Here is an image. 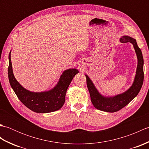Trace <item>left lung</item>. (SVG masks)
Segmentation results:
<instances>
[{
    "label": "left lung",
    "instance_id": "8db88e82",
    "mask_svg": "<svg viewBox=\"0 0 149 149\" xmlns=\"http://www.w3.org/2000/svg\"><path fill=\"white\" fill-rule=\"evenodd\" d=\"M120 42L131 43L134 46L138 58V66L134 83L127 91L113 97H103L99 93L90 79L86 75L87 87L90 92L91 102L95 108L103 111L114 113L127 106L135 97L137 96L143 83V58L141 50L137 45L136 41L132 38L123 36L120 38Z\"/></svg>",
    "mask_w": 149,
    "mask_h": 149
}]
</instances>
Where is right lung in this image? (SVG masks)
<instances>
[{"mask_svg": "<svg viewBox=\"0 0 149 149\" xmlns=\"http://www.w3.org/2000/svg\"><path fill=\"white\" fill-rule=\"evenodd\" d=\"M8 77L9 83L18 99L29 109L36 113H50L61 109L65 102V95L73 78L79 72L77 69L66 70L60 77L58 84L45 92H31L22 87L13 73L11 52L9 54Z\"/></svg>", "mask_w": 149, "mask_h": 149, "instance_id": "right-lung-1", "label": "right lung"}]
</instances>
